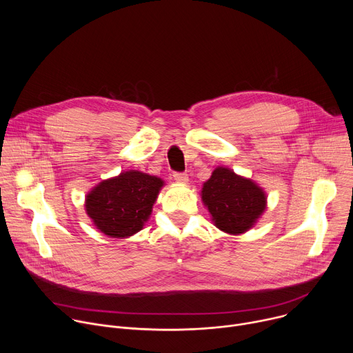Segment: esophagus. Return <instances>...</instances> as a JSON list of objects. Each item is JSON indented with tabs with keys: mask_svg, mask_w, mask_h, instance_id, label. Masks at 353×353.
Instances as JSON below:
<instances>
[{
	"mask_svg": "<svg viewBox=\"0 0 353 353\" xmlns=\"http://www.w3.org/2000/svg\"><path fill=\"white\" fill-rule=\"evenodd\" d=\"M173 177L177 183H187L188 181V174L183 173V172H174Z\"/></svg>",
	"mask_w": 353,
	"mask_h": 353,
	"instance_id": "34e87169",
	"label": "esophagus"
}]
</instances>
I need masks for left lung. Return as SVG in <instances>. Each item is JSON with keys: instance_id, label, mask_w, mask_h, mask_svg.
Masks as SVG:
<instances>
[{"instance_id": "obj_1", "label": "left lung", "mask_w": 353, "mask_h": 353, "mask_svg": "<svg viewBox=\"0 0 353 353\" xmlns=\"http://www.w3.org/2000/svg\"><path fill=\"white\" fill-rule=\"evenodd\" d=\"M201 195L216 228L230 234L247 232L267 204L264 191L256 183L226 168L214 170L211 179L204 183Z\"/></svg>"}]
</instances>
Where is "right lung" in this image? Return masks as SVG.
I'll list each match as a JSON object with an SVG mask.
<instances>
[{
    "mask_svg": "<svg viewBox=\"0 0 353 353\" xmlns=\"http://www.w3.org/2000/svg\"><path fill=\"white\" fill-rule=\"evenodd\" d=\"M163 181L141 172H125L96 185L86 195V214L110 237H128L148 221Z\"/></svg>",
    "mask_w": 353,
    "mask_h": 353,
    "instance_id": "1",
    "label": "right lung"
}]
</instances>
